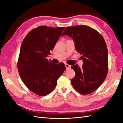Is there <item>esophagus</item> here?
<instances>
[{
    "instance_id": "obj_1",
    "label": "esophagus",
    "mask_w": 123,
    "mask_h": 123,
    "mask_svg": "<svg viewBox=\"0 0 123 123\" xmlns=\"http://www.w3.org/2000/svg\"><path fill=\"white\" fill-rule=\"evenodd\" d=\"M65 66H66V69H70L71 68V66L68 65V64H65Z\"/></svg>"
}]
</instances>
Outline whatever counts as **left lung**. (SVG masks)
Segmentation results:
<instances>
[{
    "instance_id": "obj_1",
    "label": "left lung",
    "mask_w": 123,
    "mask_h": 123,
    "mask_svg": "<svg viewBox=\"0 0 123 123\" xmlns=\"http://www.w3.org/2000/svg\"><path fill=\"white\" fill-rule=\"evenodd\" d=\"M68 35L81 55L83 67L71 66L75 75L71 84L75 90L85 95L96 90L105 80L108 69V52L103 36L87 25L67 27L62 36Z\"/></svg>"
}]
</instances>
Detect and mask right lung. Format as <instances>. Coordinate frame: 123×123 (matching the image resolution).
<instances>
[{"label": "right lung", "mask_w": 123, "mask_h": 123, "mask_svg": "<svg viewBox=\"0 0 123 123\" xmlns=\"http://www.w3.org/2000/svg\"><path fill=\"white\" fill-rule=\"evenodd\" d=\"M65 28L40 26L30 32L22 43L18 72L26 86L38 95L52 91L66 70L64 63L56 64L47 59Z\"/></svg>", "instance_id": "right-lung-1"}]
</instances>
